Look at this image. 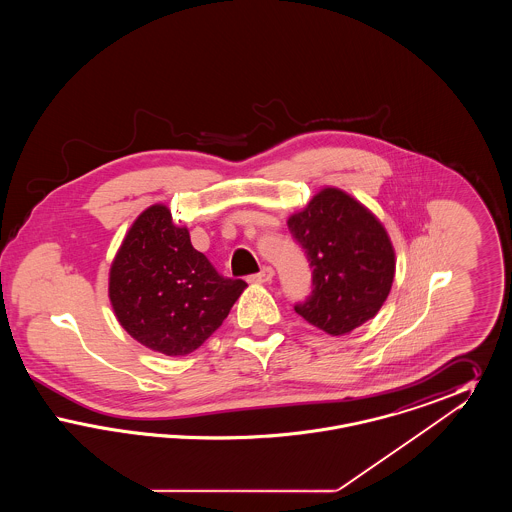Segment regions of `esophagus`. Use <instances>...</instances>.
Masks as SVG:
<instances>
[{
	"label": "esophagus",
	"instance_id": "1",
	"mask_svg": "<svg viewBox=\"0 0 512 512\" xmlns=\"http://www.w3.org/2000/svg\"><path fill=\"white\" fill-rule=\"evenodd\" d=\"M272 278H274V270L270 267H263L261 272L249 276V282H253V284H267Z\"/></svg>",
	"mask_w": 512,
	"mask_h": 512
}]
</instances>
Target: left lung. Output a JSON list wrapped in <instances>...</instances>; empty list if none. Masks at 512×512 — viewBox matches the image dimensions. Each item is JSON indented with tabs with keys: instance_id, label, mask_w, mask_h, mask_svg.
<instances>
[{
	"instance_id": "8db88e82",
	"label": "left lung",
	"mask_w": 512,
	"mask_h": 512,
	"mask_svg": "<svg viewBox=\"0 0 512 512\" xmlns=\"http://www.w3.org/2000/svg\"><path fill=\"white\" fill-rule=\"evenodd\" d=\"M288 228L313 268V293L295 313L330 336L376 317L390 295L395 249L378 217L340 188L326 186Z\"/></svg>"
}]
</instances>
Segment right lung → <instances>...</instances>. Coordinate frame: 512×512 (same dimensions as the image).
Here are the masks:
<instances>
[{"label": "right lung", "instance_id": "right-lung-1", "mask_svg": "<svg viewBox=\"0 0 512 512\" xmlns=\"http://www.w3.org/2000/svg\"><path fill=\"white\" fill-rule=\"evenodd\" d=\"M245 288L244 280L220 276L163 203L132 222L109 268V299L122 328L169 357L195 351Z\"/></svg>", "mask_w": 512, "mask_h": 512}]
</instances>
